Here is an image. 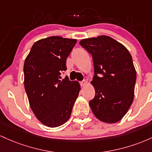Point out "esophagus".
<instances>
[{"label": "esophagus", "mask_w": 152, "mask_h": 152, "mask_svg": "<svg viewBox=\"0 0 152 152\" xmlns=\"http://www.w3.org/2000/svg\"><path fill=\"white\" fill-rule=\"evenodd\" d=\"M87 84V82L85 81V80H83V81H81L80 82V85L81 86H85V85Z\"/></svg>", "instance_id": "1"}]
</instances>
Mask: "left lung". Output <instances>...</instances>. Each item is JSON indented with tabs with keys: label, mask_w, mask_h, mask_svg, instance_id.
<instances>
[{
	"label": "left lung",
	"mask_w": 152,
	"mask_h": 152,
	"mask_svg": "<svg viewBox=\"0 0 152 152\" xmlns=\"http://www.w3.org/2000/svg\"><path fill=\"white\" fill-rule=\"evenodd\" d=\"M80 44L93 57L95 90L90 106L97 118L105 123L121 120L134 100L136 72L128 49L108 36L85 39Z\"/></svg>",
	"instance_id": "1"
}]
</instances>
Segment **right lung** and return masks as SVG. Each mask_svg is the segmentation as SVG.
Segmentation results:
<instances>
[{
    "mask_svg": "<svg viewBox=\"0 0 152 152\" xmlns=\"http://www.w3.org/2000/svg\"><path fill=\"white\" fill-rule=\"evenodd\" d=\"M77 43L76 39L50 37L34 44L23 65L24 87L30 107L37 118L54 128L67 122L79 95L78 82L68 77L66 60Z\"/></svg>",
    "mask_w": 152,
    "mask_h": 152,
    "instance_id": "1",
    "label": "right lung"
}]
</instances>
